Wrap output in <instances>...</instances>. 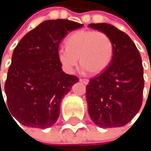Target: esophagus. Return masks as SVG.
I'll return each instance as SVG.
<instances>
[{
    "mask_svg": "<svg viewBox=\"0 0 151 151\" xmlns=\"http://www.w3.org/2000/svg\"><path fill=\"white\" fill-rule=\"evenodd\" d=\"M79 81L80 82H82L83 84H85V85H87L88 84V82H89V80L87 79V78H80L79 79Z\"/></svg>",
    "mask_w": 151,
    "mask_h": 151,
    "instance_id": "esophagus-1",
    "label": "esophagus"
}]
</instances>
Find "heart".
Listing matches in <instances>:
<instances>
[{
    "label": "heart",
    "mask_w": 151,
    "mask_h": 151,
    "mask_svg": "<svg viewBox=\"0 0 151 151\" xmlns=\"http://www.w3.org/2000/svg\"><path fill=\"white\" fill-rule=\"evenodd\" d=\"M66 48L58 50V55L64 69L73 73L79 58L80 65L89 73L96 75L109 65L114 45L108 35L101 31L81 29L71 34L65 41Z\"/></svg>",
    "instance_id": "b5f03b06"
}]
</instances>
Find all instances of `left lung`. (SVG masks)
<instances>
[{
  "label": "left lung",
  "mask_w": 151,
  "mask_h": 151,
  "mask_svg": "<svg viewBox=\"0 0 151 151\" xmlns=\"http://www.w3.org/2000/svg\"><path fill=\"white\" fill-rule=\"evenodd\" d=\"M110 37L114 53L109 65L91 78L86 101L91 120L101 128L122 127L139 112L144 86L141 55L131 38L108 23H91Z\"/></svg>",
  "instance_id": "obj_1"
}]
</instances>
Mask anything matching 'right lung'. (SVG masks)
I'll use <instances>...</instances> for the list:
<instances>
[{
	"mask_svg": "<svg viewBox=\"0 0 151 151\" xmlns=\"http://www.w3.org/2000/svg\"><path fill=\"white\" fill-rule=\"evenodd\" d=\"M82 26L70 20H47L15 48L4 90L11 116L21 124L46 129L57 122L62 99L78 81L62 71L58 46L69 31ZM1 94V88L3 99Z\"/></svg>",
	"mask_w": 151,
	"mask_h": 151,
	"instance_id": "1",
	"label": "right lung"
}]
</instances>
